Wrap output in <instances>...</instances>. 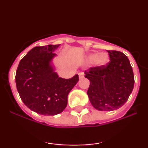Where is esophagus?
Returning <instances> with one entry per match:
<instances>
[{
	"label": "esophagus",
	"mask_w": 148,
	"mask_h": 148,
	"mask_svg": "<svg viewBox=\"0 0 148 148\" xmlns=\"http://www.w3.org/2000/svg\"><path fill=\"white\" fill-rule=\"evenodd\" d=\"M84 72H80L79 73V79H81V78L84 77Z\"/></svg>",
	"instance_id": "esophagus-1"
}]
</instances>
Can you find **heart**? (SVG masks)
Listing matches in <instances>:
<instances>
[{"instance_id":"heart-1","label":"heart","mask_w":148,"mask_h":148,"mask_svg":"<svg viewBox=\"0 0 148 148\" xmlns=\"http://www.w3.org/2000/svg\"><path fill=\"white\" fill-rule=\"evenodd\" d=\"M88 59L90 61H93V64L97 67H102L106 65L109 61V56L106 53H92L88 56Z\"/></svg>"}]
</instances>
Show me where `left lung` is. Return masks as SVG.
<instances>
[{
  "label": "left lung",
  "mask_w": 148,
  "mask_h": 148,
  "mask_svg": "<svg viewBox=\"0 0 148 148\" xmlns=\"http://www.w3.org/2000/svg\"><path fill=\"white\" fill-rule=\"evenodd\" d=\"M110 62L85 71L90 81L87 94L95 108L111 111L123 106L133 90L134 76L130 62L123 53L108 51Z\"/></svg>",
  "instance_id": "1"
}]
</instances>
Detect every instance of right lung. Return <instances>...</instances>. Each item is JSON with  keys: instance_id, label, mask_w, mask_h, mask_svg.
<instances>
[{"instance_id": "1", "label": "right lung", "mask_w": 148, "mask_h": 148, "mask_svg": "<svg viewBox=\"0 0 148 148\" xmlns=\"http://www.w3.org/2000/svg\"><path fill=\"white\" fill-rule=\"evenodd\" d=\"M60 45L35 47L20 61L15 81L20 97L31 111L44 115L62 113L67 96L79 81L76 74L69 79L59 77L52 60Z\"/></svg>"}]
</instances>
